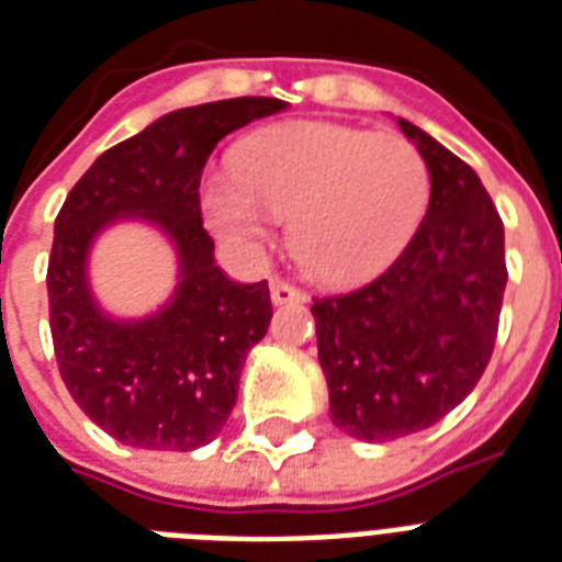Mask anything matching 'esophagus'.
Instances as JSON below:
<instances>
[{
  "instance_id": "obj_1",
  "label": "esophagus",
  "mask_w": 562,
  "mask_h": 562,
  "mask_svg": "<svg viewBox=\"0 0 562 562\" xmlns=\"http://www.w3.org/2000/svg\"><path fill=\"white\" fill-rule=\"evenodd\" d=\"M271 300H273V306H297V303L306 300V294H303L300 289H294V285H289L285 280H273Z\"/></svg>"
}]
</instances>
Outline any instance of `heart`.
Returning <instances> with one entry per match:
<instances>
[{
  "mask_svg": "<svg viewBox=\"0 0 562 562\" xmlns=\"http://www.w3.org/2000/svg\"><path fill=\"white\" fill-rule=\"evenodd\" d=\"M431 178L417 145L335 122H289L250 136L236 169L201 180V210L215 236L256 247L271 215L289 218L291 256L333 285L379 273L426 215Z\"/></svg>",
  "mask_w": 562,
  "mask_h": 562,
  "instance_id": "b5f03b06",
  "label": "heart"
}]
</instances>
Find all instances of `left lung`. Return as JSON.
I'll use <instances>...</instances> for the list:
<instances>
[{"label": "left lung", "mask_w": 562, "mask_h": 562, "mask_svg": "<svg viewBox=\"0 0 562 562\" xmlns=\"http://www.w3.org/2000/svg\"><path fill=\"white\" fill-rule=\"evenodd\" d=\"M396 122L428 166L426 218L382 277L312 306L333 423L368 443L435 426L470 396L507 285L505 227L479 175Z\"/></svg>", "instance_id": "obj_1"}]
</instances>
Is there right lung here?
Returning <instances> with one entry per match:
<instances>
[{
    "instance_id": "obj_1",
    "label": "right lung",
    "mask_w": 562,
    "mask_h": 562,
    "mask_svg": "<svg viewBox=\"0 0 562 562\" xmlns=\"http://www.w3.org/2000/svg\"><path fill=\"white\" fill-rule=\"evenodd\" d=\"M285 108L245 95L166 113L101 154L57 212L46 273L57 368L83 414L119 443L192 452L215 440L236 405L247 352L271 324V291L215 265L198 187L224 136ZM125 217L170 238L179 285L157 313L122 322L91 297L89 250Z\"/></svg>"
}]
</instances>
